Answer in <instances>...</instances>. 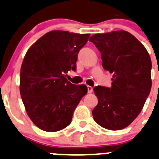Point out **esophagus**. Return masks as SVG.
<instances>
[{
  "label": "esophagus",
  "instance_id": "esophagus-1",
  "mask_svg": "<svg viewBox=\"0 0 159 159\" xmlns=\"http://www.w3.org/2000/svg\"><path fill=\"white\" fill-rule=\"evenodd\" d=\"M88 89V93H92V91H93V88L91 87V86H87Z\"/></svg>",
  "mask_w": 159,
  "mask_h": 159
}]
</instances>
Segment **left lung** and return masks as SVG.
Returning a JSON list of instances; mask_svg holds the SVG:
<instances>
[{"label":"left lung","instance_id":"left-lung-1","mask_svg":"<svg viewBox=\"0 0 159 159\" xmlns=\"http://www.w3.org/2000/svg\"><path fill=\"white\" fill-rule=\"evenodd\" d=\"M89 41L101 53L103 68L113 75L110 88H94L98 101L92 110L94 120L108 130H122L139 115L151 92V57L126 31L95 34Z\"/></svg>","mask_w":159,"mask_h":159}]
</instances>
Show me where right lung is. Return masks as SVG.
Returning a JSON list of instances; mask_svg holds the SVG:
<instances>
[{"mask_svg":"<svg viewBox=\"0 0 159 159\" xmlns=\"http://www.w3.org/2000/svg\"><path fill=\"white\" fill-rule=\"evenodd\" d=\"M89 36L51 31L28 50L21 67L20 94L28 116L41 130L55 132L67 127L87 94L86 85L71 84L65 75L76 70L78 54Z\"/></svg>","mask_w":159,"mask_h":159,"instance_id":"add662e5","label":"right lung"}]
</instances>
